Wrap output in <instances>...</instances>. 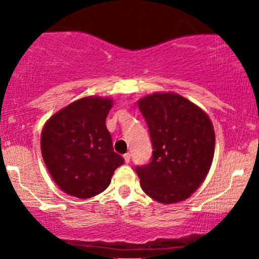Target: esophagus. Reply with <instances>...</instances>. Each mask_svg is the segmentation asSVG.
<instances>
[{
	"instance_id": "obj_1",
	"label": "esophagus",
	"mask_w": 259,
	"mask_h": 259,
	"mask_svg": "<svg viewBox=\"0 0 259 259\" xmlns=\"http://www.w3.org/2000/svg\"><path fill=\"white\" fill-rule=\"evenodd\" d=\"M124 159H125V162L129 163L130 162V153H125L124 154Z\"/></svg>"
}]
</instances>
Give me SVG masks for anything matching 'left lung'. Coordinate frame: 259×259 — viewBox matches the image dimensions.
Wrapping results in <instances>:
<instances>
[{
	"mask_svg": "<svg viewBox=\"0 0 259 259\" xmlns=\"http://www.w3.org/2000/svg\"><path fill=\"white\" fill-rule=\"evenodd\" d=\"M151 135L153 154L137 166L143 192L171 204L200 187L212 165L214 130L208 115L180 94L153 93L138 101Z\"/></svg>",
	"mask_w": 259,
	"mask_h": 259,
	"instance_id": "1",
	"label": "left lung"
}]
</instances>
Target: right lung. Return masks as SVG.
<instances>
[{
    "label": "right lung",
    "mask_w": 259,
    "mask_h": 259,
    "mask_svg": "<svg viewBox=\"0 0 259 259\" xmlns=\"http://www.w3.org/2000/svg\"><path fill=\"white\" fill-rule=\"evenodd\" d=\"M113 101L84 97L51 116L40 135L42 157L57 187L72 197L102 193L124 158L113 152L106 117Z\"/></svg>",
    "instance_id": "add662e5"
}]
</instances>
